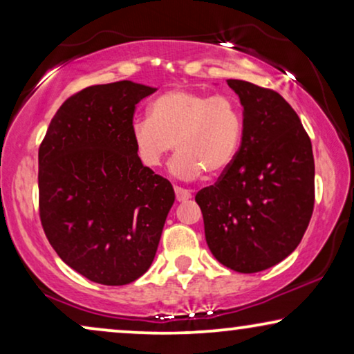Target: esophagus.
<instances>
[{
    "mask_svg": "<svg viewBox=\"0 0 354 354\" xmlns=\"http://www.w3.org/2000/svg\"><path fill=\"white\" fill-rule=\"evenodd\" d=\"M174 192H176L177 201H187V200H190V198H192V193L185 190V188H182V187H176V188H174Z\"/></svg>",
    "mask_w": 354,
    "mask_h": 354,
    "instance_id": "1",
    "label": "esophagus"
}]
</instances>
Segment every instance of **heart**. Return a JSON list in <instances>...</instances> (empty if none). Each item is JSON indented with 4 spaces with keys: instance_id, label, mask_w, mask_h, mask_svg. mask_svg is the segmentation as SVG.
Here are the masks:
<instances>
[{
    "instance_id": "1",
    "label": "heart",
    "mask_w": 354,
    "mask_h": 354,
    "mask_svg": "<svg viewBox=\"0 0 354 354\" xmlns=\"http://www.w3.org/2000/svg\"><path fill=\"white\" fill-rule=\"evenodd\" d=\"M243 133V114L230 96L176 88L158 96L149 118H138L130 135L147 167L156 169L174 149L178 154L172 172L180 178H196L203 172L217 176L230 167Z\"/></svg>"
}]
</instances>
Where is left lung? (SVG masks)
Segmentation results:
<instances>
[{
	"mask_svg": "<svg viewBox=\"0 0 354 354\" xmlns=\"http://www.w3.org/2000/svg\"><path fill=\"white\" fill-rule=\"evenodd\" d=\"M243 106L239 153L214 185L195 200L206 243L225 268L241 274L269 269L301 241L314 209L311 138L277 91L227 80Z\"/></svg>",
	"mask_w": 354,
	"mask_h": 354,
	"instance_id": "obj_1",
	"label": "left lung"
}]
</instances>
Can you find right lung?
I'll list each match as a JSON object with an SVG mask.
<instances>
[{"label":"right lung","instance_id":"obj_1","mask_svg":"<svg viewBox=\"0 0 354 354\" xmlns=\"http://www.w3.org/2000/svg\"><path fill=\"white\" fill-rule=\"evenodd\" d=\"M156 91L120 80L69 96L38 148V212L57 256L101 285H127L156 254L176 195L143 166L130 125Z\"/></svg>","mask_w":354,"mask_h":354}]
</instances>
